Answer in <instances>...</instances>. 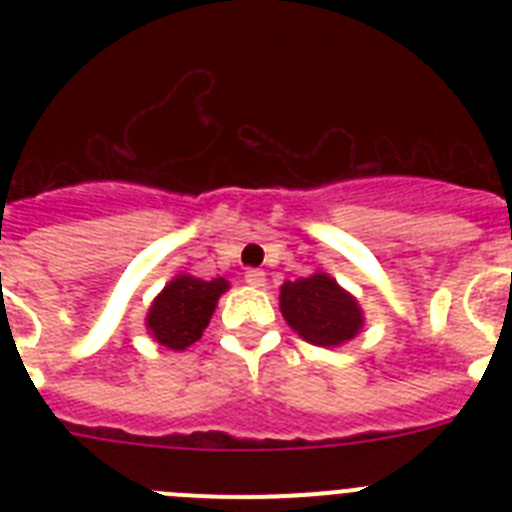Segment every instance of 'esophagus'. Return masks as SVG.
<instances>
[{
	"label": "esophagus",
	"mask_w": 512,
	"mask_h": 512,
	"mask_svg": "<svg viewBox=\"0 0 512 512\" xmlns=\"http://www.w3.org/2000/svg\"><path fill=\"white\" fill-rule=\"evenodd\" d=\"M243 279H246L248 287H253V289H264L266 287V274L261 269H248L246 274H243Z\"/></svg>",
	"instance_id": "34e87169"
}]
</instances>
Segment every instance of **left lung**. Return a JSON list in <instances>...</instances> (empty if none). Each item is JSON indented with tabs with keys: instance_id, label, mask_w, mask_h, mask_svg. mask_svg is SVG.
<instances>
[{
	"instance_id": "8db88e82",
	"label": "left lung",
	"mask_w": 512,
	"mask_h": 512,
	"mask_svg": "<svg viewBox=\"0 0 512 512\" xmlns=\"http://www.w3.org/2000/svg\"><path fill=\"white\" fill-rule=\"evenodd\" d=\"M279 310L297 336L323 348L354 341L366 320L359 300L320 269L310 277L284 282L279 287Z\"/></svg>"
}]
</instances>
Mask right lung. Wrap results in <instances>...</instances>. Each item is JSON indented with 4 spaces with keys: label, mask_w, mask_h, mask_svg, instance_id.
I'll use <instances>...</instances> for the list:
<instances>
[{
    "label": "right lung",
    "mask_w": 512,
    "mask_h": 512,
    "mask_svg": "<svg viewBox=\"0 0 512 512\" xmlns=\"http://www.w3.org/2000/svg\"><path fill=\"white\" fill-rule=\"evenodd\" d=\"M230 289L223 277L205 279L192 274H176L156 297L146 312L148 336L171 351H184L194 341H200L210 325L217 300Z\"/></svg>",
    "instance_id": "1"
}]
</instances>
